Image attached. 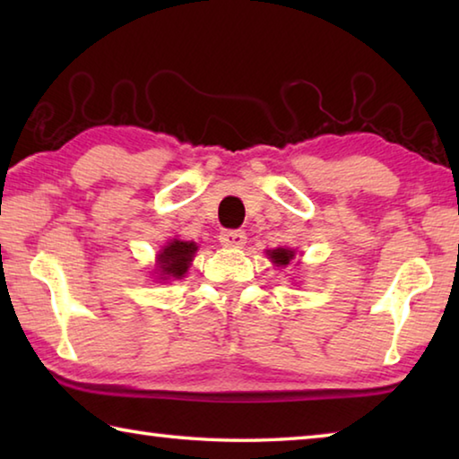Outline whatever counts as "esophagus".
Returning <instances> with one entry per match:
<instances>
[{
    "label": "esophagus",
    "instance_id": "1",
    "mask_svg": "<svg viewBox=\"0 0 459 459\" xmlns=\"http://www.w3.org/2000/svg\"><path fill=\"white\" fill-rule=\"evenodd\" d=\"M219 240L227 248H243L247 243V235L243 230H222Z\"/></svg>",
    "mask_w": 459,
    "mask_h": 459
}]
</instances>
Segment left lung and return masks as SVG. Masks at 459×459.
<instances>
[{
  "mask_svg": "<svg viewBox=\"0 0 459 459\" xmlns=\"http://www.w3.org/2000/svg\"><path fill=\"white\" fill-rule=\"evenodd\" d=\"M267 255H269V259L273 261L275 267H287V265H290V261L295 259L293 248L279 247V248H273V251H267Z\"/></svg>",
  "mask_w": 459,
  "mask_h": 459,
  "instance_id": "left-lung-1",
  "label": "left lung"
}]
</instances>
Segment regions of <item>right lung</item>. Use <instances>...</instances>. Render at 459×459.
Instances as JSON below:
<instances>
[{"label":"right lung","mask_w":459,"mask_h":459,"mask_svg":"<svg viewBox=\"0 0 459 459\" xmlns=\"http://www.w3.org/2000/svg\"><path fill=\"white\" fill-rule=\"evenodd\" d=\"M196 251L198 245L192 243V240H169L158 253V269H155L158 277L161 281H166V279H182L192 265Z\"/></svg>","instance_id":"add662e5"}]
</instances>
